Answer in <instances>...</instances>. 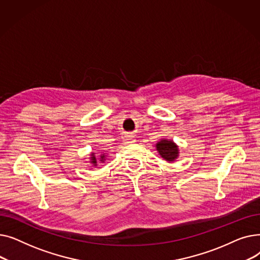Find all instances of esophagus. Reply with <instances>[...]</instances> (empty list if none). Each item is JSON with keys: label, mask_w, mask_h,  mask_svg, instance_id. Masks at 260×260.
I'll use <instances>...</instances> for the list:
<instances>
[{"label": "esophagus", "mask_w": 260, "mask_h": 260, "mask_svg": "<svg viewBox=\"0 0 260 260\" xmlns=\"http://www.w3.org/2000/svg\"><path fill=\"white\" fill-rule=\"evenodd\" d=\"M123 140H124V143H133V142H135L134 136H132V135H125L124 137H123Z\"/></svg>", "instance_id": "obj_1"}]
</instances>
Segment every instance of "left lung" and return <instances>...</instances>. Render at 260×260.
Here are the masks:
<instances>
[{
	"label": "left lung",
	"instance_id": "1",
	"mask_svg": "<svg viewBox=\"0 0 260 260\" xmlns=\"http://www.w3.org/2000/svg\"><path fill=\"white\" fill-rule=\"evenodd\" d=\"M156 149L160 157L170 163L179 157V147L171 139H161L156 143Z\"/></svg>",
	"mask_w": 260,
	"mask_h": 260
}]
</instances>
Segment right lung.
Wrapping results in <instances>:
<instances>
[{
  "label": "right lung",
  "mask_w": 260,
  "mask_h": 260,
  "mask_svg": "<svg viewBox=\"0 0 260 260\" xmlns=\"http://www.w3.org/2000/svg\"><path fill=\"white\" fill-rule=\"evenodd\" d=\"M89 156H90V157H89V163H90V166L95 168V167L98 166V159L95 158L94 153H91ZM105 160H106V154H105V153H103V154H101V155H100V157H99V161H100V163H104V162H105Z\"/></svg>",
  "instance_id": "1"
}]
</instances>
